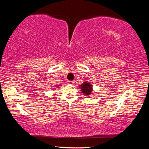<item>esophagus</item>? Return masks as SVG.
I'll list each match as a JSON object with an SVG mask.
<instances>
[{
  "mask_svg": "<svg viewBox=\"0 0 149 149\" xmlns=\"http://www.w3.org/2000/svg\"><path fill=\"white\" fill-rule=\"evenodd\" d=\"M68 84H70V85H72L73 84H74V81H68Z\"/></svg>",
  "mask_w": 149,
  "mask_h": 149,
  "instance_id": "obj_1",
  "label": "esophagus"
}]
</instances>
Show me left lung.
Listing matches in <instances>:
<instances>
[{"mask_svg": "<svg viewBox=\"0 0 149 149\" xmlns=\"http://www.w3.org/2000/svg\"><path fill=\"white\" fill-rule=\"evenodd\" d=\"M81 89L85 95H89L92 91V86L88 82H85L81 85Z\"/></svg>", "mask_w": 149, "mask_h": 149, "instance_id": "1", "label": "left lung"}]
</instances>
